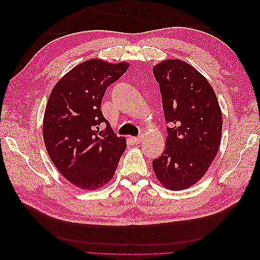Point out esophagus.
I'll list each match as a JSON object with an SVG mask.
<instances>
[{"label":"esophagus","instance_id":"1","mask_svg":"<svg viewBox=\"0 0 260 260\" xmlns=\"http://www.w3.org/2000/svg\"><path fill=\"white\" fill-rule=\"evenodd\" d=\"M131 140H132V142L140 143V142H142V141H143V137H142V136H140V137H133V138H131Z\"/></svg>","mask_w":260,"mask_h":260}]
</instances>
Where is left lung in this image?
I'll return each mask as SVG.
<instances>
[{
	"label": "left lung",
	"instance_id": "1",
	"mask_svg": "<svg viewBox=\"0 0 260 260\" xmlns=\"http://www.w3.org/2000/svg\"><path fill=\"white\" fill-rule=\"evenodd\" d=\"M153 73L168 123L166 146L153 160L154 172L169 190H183L206 174L217 155L221 111L206 78L183 60L161 61Z\"/></svg>",
	"mask_w": 260,
	"mask_h": 260
}]
</instances>
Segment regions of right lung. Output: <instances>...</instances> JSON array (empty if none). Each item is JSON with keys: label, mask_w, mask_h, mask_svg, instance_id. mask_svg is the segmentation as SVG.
Segmentation results:
<instances>
[{"label": "right lung", "mask_w": 260, "mask_h": 260, "mask_svg": "<svg viewBox=\"0 0 260 260\" xmlns=\"http://www.w3.org/2000/svg\"><path fill=\"white\" fill-rule=\"evenodd\" d=\"M128 67L127 62L89 59L52 90L43 119L44 143L55 167L78 187L95 190L111 181L127 147L102 114L101 104L107 86Z\"/></svg>", "instance_id": "obj_1"}]
</instances>
